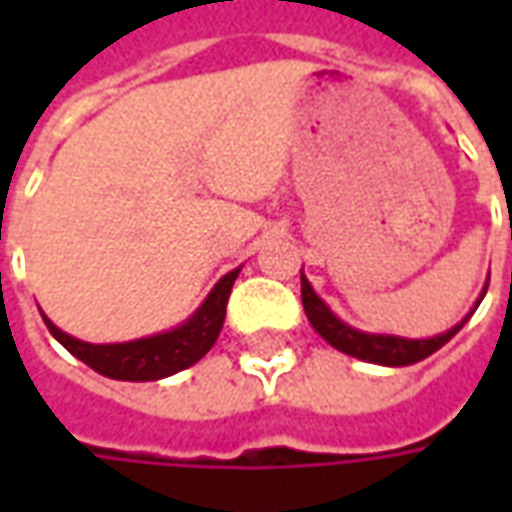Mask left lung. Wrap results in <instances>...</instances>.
Listing matches in <instances>:
<instances>
[{
	"instance_id": "left-lung-1",
	"label": "left lung",
	"mask_w": 512,
	"mask_h": 512,
	"mask_svg": "<svg viewBox=\"0 0 512 512\" xmlns=\"http://www.w3.org/2000/svg\"><path fill=\"white\" fill-rule=\"evenodd\" d=\"M480 301H477V304H480ZM301 304H304V312H307V318H310L312 329L321 334L326 343L334 345V348L343 351V354L386 367L414 365V362L428 359L430 354L439 351L441 345L450 343L452 337L461 332L463 323H466L461 321L458 326H452L450 332L439 334V337H430V340H403V337H389V334L356 332L351 326H345L340 318H334L332 310L315 296V290L310 288V282L304 277H301Z\"/></svg>"
}]
</instances>
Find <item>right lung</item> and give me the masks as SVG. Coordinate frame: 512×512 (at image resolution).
I'll list each match as a JSON object with an SVG mask.
<instances>
[{"mask_svg": "<svg viewBox=\"0 0 512 512\" xmlns=\"http://www.w3.org/2000/svg\"><path fill=\"white\" fill-rule=\"evenodd\" d=\"M235 277H238V268L219 279V285L211 290V296L205 299L200 310L194 312L189 323H183L172 332L156 334V337L134 340V343L90 345L76 340L71 334L60 332L46 315H43V321L49 326V332L76 359H82L84 365L93 367L95 373L117 378V381H156V378L186 370L211 351V345L216 343V337L222 332L227 299H230Z\"/></svg>", "mask_w": 512, "mask_h": 512, "instance_id": "right-lung-1", "label": "right lung"}]
</instances>
